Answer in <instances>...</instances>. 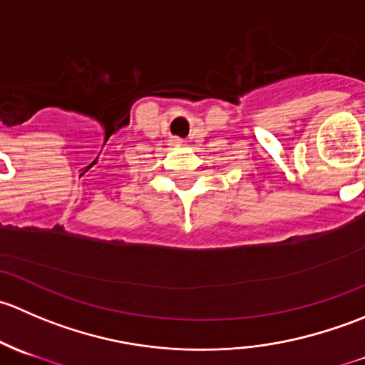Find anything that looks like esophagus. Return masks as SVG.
I'll list each match as a JSON object with an SVG mask.
<instances>
[{"mask_svg":"<svg viewBox=\"0 0 365 365\" xmlns=\"http://www.w3.org/2000/svg\"><path fill=\"white\" fill-rule=\"evenodd\" d=\"M173 143H175L176 146H178V145H182V141H180V139H175V141H173Z\"/></svg>","mask_w":365,"mask_h":365,"instance_id":"34e87169","label":"esophagus"}]
</instances>
